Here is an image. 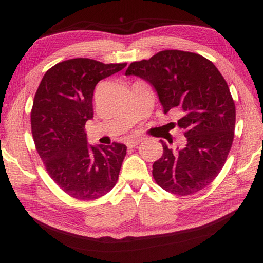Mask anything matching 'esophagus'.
Instances as JSON below:
<instances>
[{
	"label": "esophagus",
	"mask_w": 263,
	"mask_h": 263,
	"mask_svg": "<svg viewBox=\"0 0 263 263\" xmlns=\"http://www.w3.org/2000/svg\"><path fill=\"white\" fill-rule=\"evenodd\" d=\"M140 142H142L141 138H133V139H130V140L126 142V144H127L128 148H133V147L138 146V144Z\"/></svg>",
	"instance_id": "obj_1"
}]
</instances>
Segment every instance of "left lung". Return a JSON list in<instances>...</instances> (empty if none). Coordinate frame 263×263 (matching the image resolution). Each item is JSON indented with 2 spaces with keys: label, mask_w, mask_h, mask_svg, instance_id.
Instances as JSON below:
<instances>
[{
  "label": "left lung",
  "mask_w": 263,
  "mask_h": 263,
  "mask_svg": "<svg viewBox=\"0 0 263 263\" xmlns=\"http://www.w3.org/2000/svg\"><path fill=\"white\" fill-rule=\"evenodd\" d=\"M125 76L148 81L164 113L175 110L181 116L177 125L186 144L173 152L161 141L164 154L153 165L156 183L177 195L208 186L225 165L235 130V104L224 77L211 61L177 49L131 63Z\"/></svg>",
  "instance_id": "left-lung-1"
}]
</instances>
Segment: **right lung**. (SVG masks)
<instances>
[{"mask_svg":"<svg viewBox=\"0 0 263 263\" xmlns=\"http://www.w3.org/2000/svg\"><path fill=\"white\" fill-rule=\"evenodd\" d=\"M126 66L71 59L52 66L39 85L31 109V132L52 180L79 200H95L115 186L126 146H90L85 125L93 116L97 83Z\"/></svg>","mask_w":263,"mask_h":263,"instance_id":"add662e5","label":"right lung"}]
</instances>
